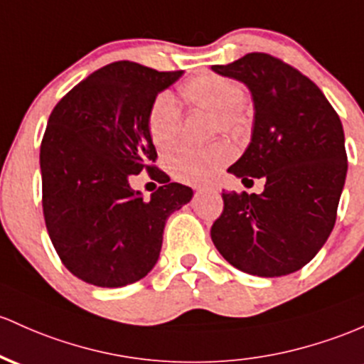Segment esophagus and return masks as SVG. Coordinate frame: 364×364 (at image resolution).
<instances>
[{"mask_svg": "<svg viewBox=\"0 0 364 364\" xmlns=\"http://www.w3.org/2000/svg\"><path fill=\"white\" fill-rule=\"evenodd\" d=\"M203 188H202V186H195V191H202Z\"/></svg>", "mask_w": 364, "mask_h": 364, "instance_id": "1", "label": "esophagus"}]
</instances>
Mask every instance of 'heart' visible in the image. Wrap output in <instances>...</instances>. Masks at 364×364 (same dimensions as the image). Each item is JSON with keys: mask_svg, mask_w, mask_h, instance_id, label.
<instances>
[{"mask_svg": "<svg viewBox=\"0 0 364 364\" xmlns=\"http://www.w3.org/2000/svg\"><path fill=\"white\" fill-rule=\"evenodd\" d=\"M183 98L190 107L214 114V131L240 136L249 129V112L242 85L226 75L205 72L183 82ZM183 115L178 102L169 93H161L151 102L146 115L149 136L157 149L166 150L178 141ZM235 157V149L225 139L207 146H178L166 155V169L183 183H207Z\"/></svg>", "mask_w": 364, "mask_h": 364, "instance_id": "b5f03b06", "label": "heart"}]
</instances>
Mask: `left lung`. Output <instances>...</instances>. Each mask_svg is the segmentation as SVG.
I'll return each mask as SVG.
<instances>
[{
	"label": "left lung",
	"instance_id": "8db88e82",
	"mask_svg": "<svg viewBox=\"0 0 364 364\" xmlns=\"http://www.w3.org/2000/svg\"><path fill=\"white\" fill-rule=\"evenodd\" d=\"M213 70L249 86L252 141L230 173L264 178L261 195L223 191V213L210 228L215 249L255 277L301 269L328 240L347 174L338 114L307 75L267 53H247Z\"/></svg>",
	"mask_w": 364,
	"mask_h": 364
}]
</instances>
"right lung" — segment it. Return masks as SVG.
Returning a JSON list of instances; mask_svg holds the SVG:
<instances>
[{
  "instance_id": "right-lung-1",
  "label": "right lung",
  "mask_w": 364,
  "mask_h": 364,
  "mask_svg": "<svg viewBox=\"0 0 364 364\" xmlns=\"http://www.w3.org/2000/svg\"><path fill=\"white\" fill-rule=\"evenodd\" d=\"M181 74L114 62L72 87L50 114L39 151L43 214L60 261L82 282L115 289L146 277L166 219L193 195L164 178L146 129L151 102ZM143 168L163 183L150 201L129 186Z\"/></svg>"
}]
</instances>
